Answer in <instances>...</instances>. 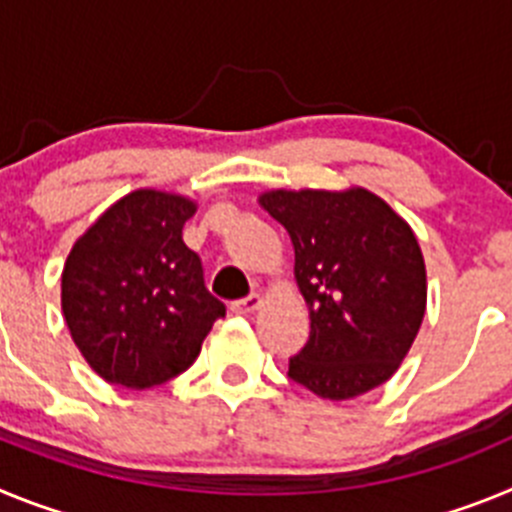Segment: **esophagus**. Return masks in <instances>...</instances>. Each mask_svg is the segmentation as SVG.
<instances>
[{"label":"esophagus","mask_w":512,"mask_h":512,"mask_svg":"<svg viewBox=\"0 0 512 512\" xmlns=\"http://www.w3.org/2000/svg\"><path fill=\"white\" fill-rule=\"evenodd\" d=\"M261 302H264V297H261L259 292H251V295L243 297V300H235L233 305H230V310H233V312H253V310H259Z\"/></svg>","instance_id":"1"}]
</instances>
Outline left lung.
I'll list each match as a JSON object with an SVG mask.
<instances>
[{
  "label": "left lung",
  "instance_id": "8db88e82",
  "mask_svg": "<svg viewBox=\"0 0 512 512\" xmlns=\"http://www.w3.org/2000/svg\"><path fill=\"white\" fill-rule=\"evenodd\" d=\"M261 207L287 228L310 338L289 379L325 400L374 390L408 356L425 315L418 238L369 189H271Z\"/></svg>",
  "mask_w": 512,
  "mask_h": 512
}]
</instances>
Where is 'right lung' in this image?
<instances>
[{"label":"right lung","mask_w":512,"mask_h":512,"mask_svg":"<svg viewBox=\"0 0 512 512\" xmlns=\"http://www.w3.org/2000/svg\"><path fill=\"white\" fill-rule=\"evenodd\" d=\"M197 202L135 189L107 207L71 248L61 307L94 372L128 390L182 374L225 305L207 292L200 256L182 241Z\"/></svg>","instance_id":"obj_1"}]
</instances>
